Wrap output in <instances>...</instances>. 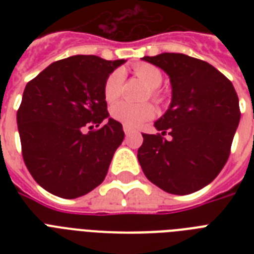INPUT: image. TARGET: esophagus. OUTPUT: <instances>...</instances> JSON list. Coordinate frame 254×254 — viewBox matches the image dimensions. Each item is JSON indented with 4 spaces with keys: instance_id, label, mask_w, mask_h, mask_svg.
Wrapping results in <instances>:
<instances>
[{
    "instance_id": "1",
    "label": "esophagus",
    "mask_w": 254,
    "mask_h": 254,
    "mask_svg": "<svg viewBox=\"0 0 254 254\" xmlns=\"http://www.w3.org/2000/svg\"><path fill=\"white\" fill-rule=\"evenodd\" d=\"M123 129H124V131H125V134H130L131 131H133V129H131L130 127H127V125H124L123 127Z\"/></svg>"
}]
</instances>
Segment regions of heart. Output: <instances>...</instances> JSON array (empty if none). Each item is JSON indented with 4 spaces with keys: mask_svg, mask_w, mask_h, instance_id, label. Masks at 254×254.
Returning <instances> with one entry per match:
<instances>
[{
    "mask_svg": "<svg viewBox=\"0 0 254 254\" xmlns=\"http://www.w3.org/2000/svg\"><path fill=\"white\" fill-rule=\"evenodd\" d=\"M133 71L139 79H142L147 84L150 96L157 103L165 101V93L159 89L162 84V71L150 64V63H138L133 67ZM124 84V72L121 69H116L107 77L104 83V97L108 103H115L121 96ZM111 116L116 121L123 123L124 125L135 127L149 121L155 116V108L150 103H130V101H121L115 104L111 108Z\"/></svg>",
    "mask_w": 254,
    "mask_h": 254,
    "instance_id": "1",
    "label": "heart"
}]
</instances>
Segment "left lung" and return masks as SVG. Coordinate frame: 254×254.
<instances>
[{"label": "left lung", "mask_w": 254, "mask_h": 254, "mask_svg": "<svg viewBox=\"0 0 254 254\" xmlns=\"http://www.w3.org/2000/svg\"><path fill=\"white\" fill-rule=\"evenodd\" d=\"M142 59L169 75L173 99L154 124L161 133L142 134L138 162L163 191L192 193L209 185L228 161L240 123L239 97L231 80L204 61L174 53Z\"/></svg>", "instance_id": "8db88e82"}]
</instances>
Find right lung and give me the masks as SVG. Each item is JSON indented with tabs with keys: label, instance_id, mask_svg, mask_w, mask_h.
Instances as JSON below:
<instances>
[{
	"label": "right lung",
	"instance_id": "add662e5",
	"mask_svg": "<svg viewBox=\"0 0 254 254\" xmlns=\"http://www.w3.org/2000/svg\"><path fill=\"white\" fill-rule=\"evenodd\" d=\"M123 63L75 55L54 62L26 84L17 112L22 157L53 195L75 199L105 179L125 134L109 119L104 83ZM84 127L91 130L84 133Z\"/></svg>",
	"mask_w": 254,
	"mask_h": 254
}]
</instances>
